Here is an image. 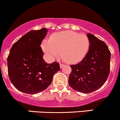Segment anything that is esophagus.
Segmentation results:
<instances>
[{"label": "esophagus", "instance_id": "1", "mask_svg": "<svg viewBox=\"0 0 120 120\" xmlns=\"http://www.w3.org/2000/svg\"><path fill=\"white\" fill-rule=\"evenodd\" d=\"M64 66H65V65H64V64H60V68H62L64 67Z\"/></svg>", "mask_w": 120, "mask_h": 120}]
</instances>
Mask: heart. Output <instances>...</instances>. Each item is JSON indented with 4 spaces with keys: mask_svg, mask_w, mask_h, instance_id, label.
<instances>
[{
    "mask_svg": "<svg viewBox=\"0 0 120 120\" xmlns=\"http://www.w3.org/2000/svg\"><path fill=\"white\" fill-rule=\"evenodd\" d=\"M90 46V39L86 34L71 30L54 33L50 40H45L42 43V49L49 58H57L61 52L62 58L69 64H75L83 60Z\"/></svg>",
    "mask_w": 120,
    "mask_h": 120,
    "instance_id": "1",
    "label": "heart"
}]
</instances>
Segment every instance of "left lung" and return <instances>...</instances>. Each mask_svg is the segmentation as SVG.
<instances>
[{"instance_id": "left-lung-1", "label": "left lung", "mask_w": 120, "mask_h": 120, "mask_svg": "<svg viewBox=\"0 0 120 120\" xmlns=\"http://www.w3.org/2000/svg\"><path fill=\"white\" fill-rule=\"evenodd\" d=\"M88 52L79 64L70 65L69 84L73 90L89 94L101 88L106 82L110 69L111 53L104 41L91 33Z\"/></svg>"}]
</instances>
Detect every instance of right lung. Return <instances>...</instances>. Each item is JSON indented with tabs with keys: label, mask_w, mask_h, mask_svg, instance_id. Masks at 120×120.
<instances>
[{
	"label": "right lung",
	"mask_w": 120,
	"mask_h": 120,
	"mask_svg": "<svg viewBox=\"0 0 120 120\" xmlns=\"http://www.w3.org/2000/svg\"><path fill=\"white\" fill-rule=\"evenodd\" d=\"M47 31L42 28L26 33L13 44L7 57L10 80L24 93L36 94L45 90L60 70L59 63L47 64L43 58L40 45Z\"/></svg>",
	"instance_id": "1"
}]
</instances>
